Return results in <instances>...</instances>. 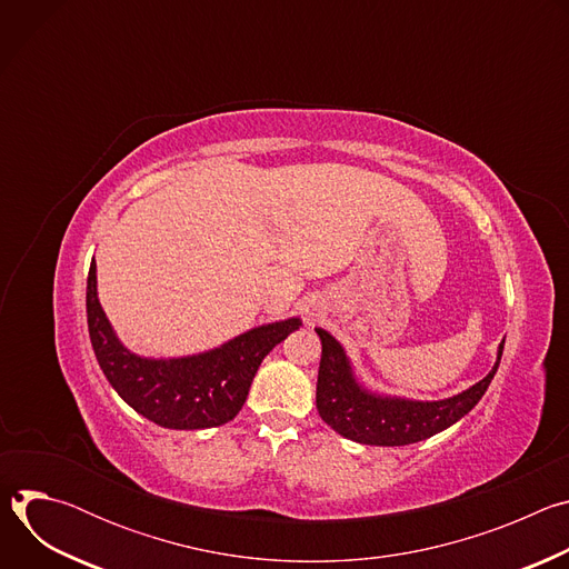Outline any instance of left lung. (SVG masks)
I'll return each mask as SVG.
<instances>
[{"instance_id":"1","label":"left lung","mask_w":569,"mask_h":569,"mask_svg":"<svg viewBox=\"0 0 569 569\" xmlns=\"http://www.w3.org/2000/svg\"><path fill=\"white\" fill-rule=\"evenodd\" d=\"M315 333L321 340L317 412L338 435L365 446H410L455 426L489 389L505 351L502 340L493 369L472 387L439 400H417L371 389L329 331L315 329Z\"/></svg>"}]
</instances>
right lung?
<instances>
[{
    "label": "right lung",
    "instance_id": "add662e5",
    "mask_svg": "<svg viewBox=\"0 0 569 569\" xmlns=\"http://www.w3.org/2000/svg\"><path fill=\"white\" fill-rule=\"evenodd\" d=\"M88 327L97 360L130 408L169 430H204L231 421L263 358L301 327L299 317L261 323L193 356L146 358L130 351L99 301L97 261L88 274Z\"/></svg>",
    "mask_w": 569,
    "mask_h": 569
}]
</instances>
